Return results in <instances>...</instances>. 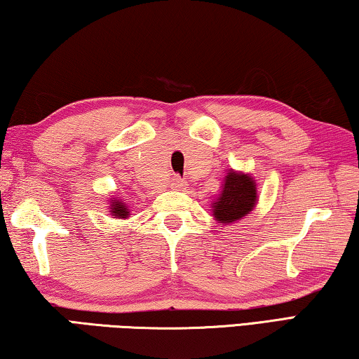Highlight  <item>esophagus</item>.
<instances>
[{"label":"esophagus","instance_id":"34e87169","mask_svg":"<svg viewBox=\"0 0 359 359\" xmlns=\"http://www.w3.org/2000/svg\"><path fill=\"white\" fill-rule=\"evenodd\" d=\"M185 187V180H182L179 177H174L172 180V188H175V190H180V188Z\"/></svg>","mask_w":359,"mask_h":359}]
</instances>
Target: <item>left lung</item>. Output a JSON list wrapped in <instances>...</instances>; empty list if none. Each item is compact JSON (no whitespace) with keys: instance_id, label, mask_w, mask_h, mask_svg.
I'll use <instances>...</instances> for the list:
<instances>
[{"instance_id":"8db88e82","label":"left lung","mask_w":359,"mask_h":359,"mask_svg":"<svg viewBox=\"0 0 359 359\" xmlns=\"http://www.w3.org/2000/svg\"><path fill=\"white\" fill-rule=\"evenodd\" d=\"M257 182L252 174L229 169L220 194L210 204L212 217L223 224L238 223L257 208Z\"/></svg>"}]
</instances>
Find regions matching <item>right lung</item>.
Returning <instances> with one entry per match:
<instances>
[{
	"mask_svg": "<svg viewBox=\"0 0 359 359\" xmlns=\"http://www.w3.org/2000/svg\"><path fill=\"white\" fill-rule=\"evenodd\" d=\"M107 209H109V214L112 215V218H121V220H125V218L130 217V209L128 205H126L123 201H120L117 199V196H112L111 199H107Z\"/></svg>",
	"mask_w": 359,
	"mask_h": 359,
	"instance_id": "right-lung-1",
	"label": "right lung"
}]
</instances>
